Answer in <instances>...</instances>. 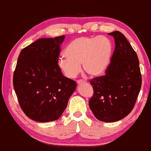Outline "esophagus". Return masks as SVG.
<instances>
[{"label": "esophagus", "instance_id": "1", "mask_svg": "<svg viewBox=\"0 0 151 151\" xmlns=\"http://www.w3.org/2000/svg\"><path fill=\"white\" fill-rule=\"evenodd\" d=\"M86 81L85 80H77L78 84H83V83H86Z\"/></svg>", "mask_w": 151, "mask_h": 151}]
</instances>
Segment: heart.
I'll list each match as a JSON object with an SVG mask.
<instances>
[{"instance_id":"1","label":"heart","mask_w":151,"mask_h":151,"mask_svg":"<svg viewBox=\"0 0 151 151\" xmlns=\"http://www.w3.org/2000/svg\"><path fill=\"white\" fill-rule=\"evenodd\" d=\"M113 44L105 36L81 37L68 44L65 56L58 58L60 70L69 78H75L83 70L90 76H98L107 68L112 54Z\"/></svg>"}]
</instances>
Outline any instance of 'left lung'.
<instances>
[{
  "label": "left lung",
  "instance_id": "8db88e82",
  "mask_svg": "<svg viewBox=\"0 0 151 151\" xmlns=\"http://www.w3.org/2000/svg\"><path fill=\"white\" fill-rule=\"evenodd\" d=\"M109 35L114 38V51L105 75L90 81L94 94L89 106L98 120L114 122L134 109L142 78L137 54L124 35L119 31Z\"/></svg>",
  "mask_w": 151,
  "mask_h": 151
}]
</instances>
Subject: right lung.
Here are the masks:
<instances>
[{
	"instance_id": "obj_1",
	"label": "right lung",
	"mask_w": 151,
	"mask_h": 151,
	"mask_svg": "<svg viewBox=\"0 0 151 151\" xmlns=\"http://www.w3.org/2000/svg\"><path fill=\"white\" fill-rule=\"evenodd\" d=\"M65 36L42 38L21 51L13 74L19 104L27 116L40 122L58 119L67 107L76 83L58 68Z\"/></svg>"
}]
</instances>
